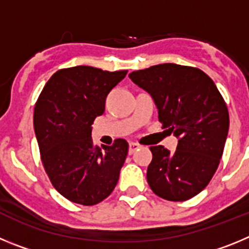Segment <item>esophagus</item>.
I'll return each mask as SVG.
<instances>
[{
  "mask_svg": "<svg viewBox=\"0 0 249 249\" xmlns=\"http://www.w3.org/2000/svg\"><path fill=\"white\" fill-rule=\"evenodd\" d=\"M140 147H141L140 144L136 143V142H131V143H129V149H128L129 155H132V153H133V152L137 151V149L140 148Z\"/></svg>",
  "mask_w": 249,
  "mask_h": 249,
  "instance_id": "34e87169",
  "label": "esophagus"
}]
</instances>
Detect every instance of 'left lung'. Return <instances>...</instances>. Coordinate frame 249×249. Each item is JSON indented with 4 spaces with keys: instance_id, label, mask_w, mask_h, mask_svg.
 Returning a JSON list of instances; mask_svg holds the SVG:
<instances>
[{
    "instance_id": "1",
    "label": "left lung",
    "mask_w": 249,
    "mask_h": 249,
    "mask_svg": "<svg viewBox=\"0 0 249 249\" xmlns=\"http://www.w3.org/2000/svg\"><path fill=\"white\" fill-rule=\"evenodd\" d=\"M155 100L158 120L178 137L177 149L151 146L147 182L155 195L183 202L203 191L218 168L230 127L222 94L199 68L162 63L129 73Z\"/></svg>"
}]
</instances>
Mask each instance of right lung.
Segmentation results:
<instances>
[{"mask_svg": "<svg viewBox=\"0 0 249 249\" xmlns=\"http://www.w3.org/2000/svg\"><path fill=\"white\" fill-rule=\"evenodd\" d=\"M126 74L89 66L62 68L39 93L34 126L41 160L52 186L73 203L94 206L117 184L128 143L118 138L102 151L92 141L91 124Z\"/></svg>", "mask_w": 249, "mask_h": 249, "instance_id": "right-lung-1", "label": "right lung"}]
</instances>
